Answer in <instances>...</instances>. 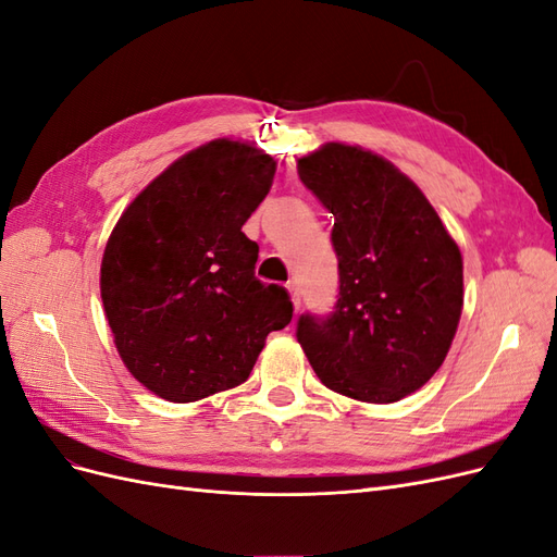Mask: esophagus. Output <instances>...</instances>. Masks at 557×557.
<instances>
[{"instance_id":"obj_1","label":"esophagus","mask_w":557,"mask_h":557,"mask_svg":"<svg viewBox=\"0 0 557 557\" xmlns=\"http://www.w3.org/2000/svg\"><path fill=\"white\" fill-rule=\"evenodd\" d=\"M285 288H288V293H290V299H293V305H295V311H299V305H301V293H299V285H297L295 281H290L288 285H285Z\"/></svg>"}]
</instances>
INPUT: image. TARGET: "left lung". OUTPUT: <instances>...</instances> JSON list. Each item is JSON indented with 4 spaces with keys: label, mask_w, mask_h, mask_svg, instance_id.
I'll list each match as a JSON object with an SVG mask.
<instances>
[{
    "label": "left lung",
    "mask_w": 557,
    "mask_h": 557,
    "mask_svg": "<svg viewBox=\"0 0 557 557\" xmlns=\"http://www.w3.org/2000/svg\"><path fill=\"white\" fill-rule=\"evenodd\" d=\"M332 215L339 295L305 313L297 342L330 391L399 401L446 360L462 313V256L418 185L360 146L325 144L297 160Z\"/></svg>",
    "instance_id": "1"
}]
</instances>
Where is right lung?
Returning a JSON list of instances; mask_svg holds the SVG:
<instances>
[{
    "mask_svg": "<svg viewBox=\"0 0 557 557\" xmlns=\"http://www.w3.org/2000/svg\"><path fill=\"white\" fill-rule=\"evenodd\" d=\"M276 162L215 139L134 197L102 258L104 313L129 374L166 401H197L248 379L269 332L293 320L285 288L256 278L242 232Z\"/></svg>",
    "mask_w": 557,
    "mask_h": 557,
    "instance_id": "1",
    "label": "right lung"
}]
</instances>
